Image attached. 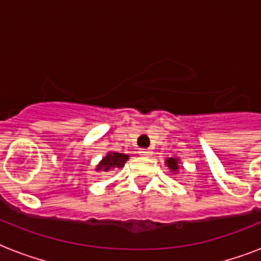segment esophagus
<instances>
[{"mask_svg":"<svg viewBox=\"0 0 261 261\" xmlns=\"http://www.w3.org/2000/svg\"><path fill=\"white\" fill-rule=\"evenodd\" d=\"M139 154L145 155V157H149V155L153 154V150H151V149H141V150H139Z\"/></svg>","mask_w":261,"mask_h":261,"instance_id":"34e87169","label":"esophagus"}]
</instances>
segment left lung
<instances>
[{
  "label": "left lung",
  "instance_id": "obj_1",
  "mask_svg": "<svg viewBox=\"0 0 261 261\" xmlns=\"http://www.w3.org/2000/svg\"><path fill=\"white\" fill-rule=\"evenodd\" d=\"M165 165L169 168V171L173 174H177L178 171H180V165H181V161L178 157H169V159L165 160Z\"/></svg>",
  "mask_w": 261,
  "mask_h": 261
}]
</instances>
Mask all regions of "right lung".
I'll return each mask as SVG.
<instances>
[{
    "instance_id": "add662e5",
    "label": "right lung",
    "mask_w": 261,
    "mask_h": 261,
    "mask_svg": "<svg viewBox=\"0 0 261 261\" xmlns=\"http://www.w3.org/2000/svg\"><path fill=\"white\" fill-rule=\"evenodd\" d=\"M128 154L118 153V151H108L100 163L96 167V172H112L115 169L124 167V164L128 161Z\"/></svg>"
}]
</instances>
